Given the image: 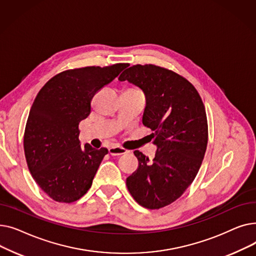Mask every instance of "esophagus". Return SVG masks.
I'll return each instance as SVG.
<instances>
[{
	"instance_id": "obj_1",
	"label": "esophagus",
	"mask_w": 256,
	"mask_h": 256,
	"mask_svg": "<svg viewBox=\"0 0 256 256\" xmlns=\"http://www.w3.org/2000/svg\"><path fill=\"white\" fill-rule=\"evenodd\" d=\"M128 152V150L124 148V147H121V146H113L109 148V154L111 156H120V154H126Z\"/></svg>"
}]
</instances>
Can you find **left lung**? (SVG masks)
I'll return each instance as SVG.
<instances>
[{"instance_id":"8db88e82","label":"left lung","mask_w":256,"mask_h":256,"mask_svg":"<svg viewBox=\"0 0 256 256\" xmlns=\"http://www.w3.org/2000/svg\"><path fill=\"white\" fill-rule=\"evenodd\" d=\"M119 80L144 91L143 124L154 130L158 146L152 160L134 152L139 165L126 178L128 190L143 208H162L184 193L202 163L208 139L204 104L189 80L165 67L132 65Z\"/></svg>"}]
</instances>
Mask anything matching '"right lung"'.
Listing matches in <instances>:
<instances>
[{
  "mask_svg": "<svg viewBox=\"0 0 256 256\" xmlns=\"http://www.w3.org/2000/svg\"><path fill=\"white\" fill-rule=\"evenodd\" d=\"M128 66L67 70L36 96L24 134V156L36 184L57 202H74L90 189L108 150L80 146L78 124L89 116L93 96Z\"/></svg>",
  "mask_w": 256,
  "mask_h": 256,
  "instance_id": "1",
  "label": "right lung"
}]
</instances>
